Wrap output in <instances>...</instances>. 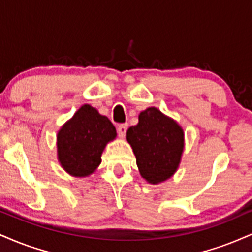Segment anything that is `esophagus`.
I'll return each mask as SVG.
<instances>
[{
    "label": "esophagus",
    "instance_id": "34e87169",
    "mask_svg": "<svg viewBox=\"0 0 252 252\" xmlns=\"http://www.w3.org/2000/svg\"><path fill=\"white\" fill-rule=\"evenodd\" d=\"M126 129H128V124H126V123L118 124V126H117V132H118V136H120L121 138H123L124 136H126Z\"/></svg>",
    "mask_w": 252,
    "mask_h": 252
}]
</instances>
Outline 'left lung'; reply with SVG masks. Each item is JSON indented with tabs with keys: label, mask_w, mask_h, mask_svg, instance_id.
<instances>
[{
	"label": "left lung",
	"mask_w": 252,
	"mask_h": 252,
	"mask_svg": "<svg viewBox=\"0 0 252 252\" xmlns=\"http://www.w3.org/2000/svg\"><path fill=\"white\" fill-rule=\"evenodd\" d=\"M126 139L132 147L139 174L149 183L168 180L180 164L184 148L183 130L158 109L148 108L130 126Z\"/></svg>",
	"instance_id": "left-lung-1"
}]
</instances>
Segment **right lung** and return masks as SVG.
I'll return each instance as SVG.
<instances>
[{
    "instance_id": "right-lung-1",
    "label": "right lung",
    "mask_w": 252,
    "mask_h": 252,
    "mask_svg": "<svg viewBox=\"0 0 252 252\" xmlns=\"http://www.w3.org/2000/svg\"><path fill=\"white\" fill-rule=\"evenodd\" d=\"M116 137V129L108 117L84 104L57 134L61 165L76 177L90 175L101 163L105 144Z\"/></svg>"
}]
</instances>
